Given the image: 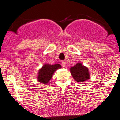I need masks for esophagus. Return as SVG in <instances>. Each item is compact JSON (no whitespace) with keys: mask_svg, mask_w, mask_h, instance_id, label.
<instances>
[{"mask_svg":"<svg viewBox=\"0 0 120 120\" xmlns=\"http://www.w3.org/2000/svg\"><path fill=\"white\" fill-rule=\"evenodd\" d=\"M61 65H62V66L63 68H66V63L65 61H62L61 62Z\"/></svg>","mask_w":120,"mask_h":120,"instance_id":"obj_1","label":"esophagus"}]
</instances>
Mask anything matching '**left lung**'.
Here are the masks:
<instances>
[{
	"instance_id": "obj_1",
	"label": "left lung",
	"mask_w": 120,
	"mask_h": 120,
	"mask_svg": "<svg viewBox=\"0 0 120 120\" xmlns=\"http://www.w3.org/2000/svg\"><path fill=\"white\" fill-rule=\"evenodd\" d=\"M70 70L73 79L78 82H86L90 78L88 68L82 65L81 63H78L76 65L71 67Z\"/></svg>"
}]
</instances>
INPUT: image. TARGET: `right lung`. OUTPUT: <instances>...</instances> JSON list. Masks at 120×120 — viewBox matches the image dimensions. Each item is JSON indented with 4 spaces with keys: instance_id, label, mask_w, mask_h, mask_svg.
<instances>
[{
    "instance_id": "1",
    "label": "right lung",
    "mask_w": 120,
    "mask_h": 120,
    "mask_svg": "<svg viewBox=\"0 0 120 120\" xmlns=\"http://www.w3.org/2000/svg\"><path fill=\"white\" fill-rule=\"evenodd\" d=\"M61 66L59 64H56L51 65L49 64H45L41 69L39 70L38 75V80L41 83L47 84L52 78V75L58 69H60Z\"/></svg>"
}]
</instances>
